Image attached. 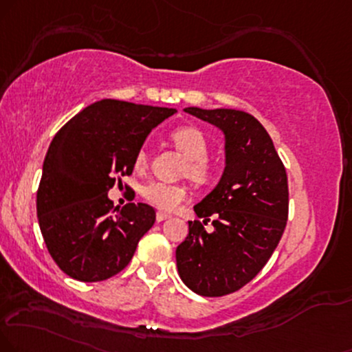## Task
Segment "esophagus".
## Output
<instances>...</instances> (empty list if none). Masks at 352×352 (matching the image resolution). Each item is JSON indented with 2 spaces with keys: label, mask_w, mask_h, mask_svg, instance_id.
Segmentation results:
<instances>
[{
  "label": "esophagus",
  "mask_w": 352,
  "mask_h": 352,
  "mask_svg": "<svg viewBox=\"0 0 352 352\" xmlns=\"http://www.w3.org/2000/svg\"><path fill=\"white\" fill-rule=\"evenodd\" d=\"M166 219H169V214L166 212H156V222H163Z\"/></svg>",
  "instance_id": "34e87169"
}]
</instances>
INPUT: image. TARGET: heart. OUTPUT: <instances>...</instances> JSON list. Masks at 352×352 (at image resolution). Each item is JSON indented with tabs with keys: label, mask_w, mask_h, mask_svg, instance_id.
Masks as SVG:
<instances>
[{
	"label": "heart",
	"mask_w": 352,
	"mask_h": 352,
	"mask_svg": "<svg viewBox=\"0 0 352 352\" xmlns=\"http://www.w3.org/2000/svg\"><path fill=\"white\" fill-rule=\"evenodd\" d=\"M171 142L186 156L183 175L196 184H207L214 177V166L207 160L209 142L196 127H181L171 133ZM146 166V151L138 150L135 155V168ZM188 188L183 184H169L162 181H151L143 188V197L162 210H175L188 199Z\"/></svg>",
	"instance_id": "b5f03b06"
}]
</instances>
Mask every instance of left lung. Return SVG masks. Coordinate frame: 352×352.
I'll return each instance as SVG.
<instances>
[{"mask_svg": "<svg viewBox=\"0 0 352 352\" xmlns=\"http://www.w3.org/2000/svg\"><path fill=\"white\" fill-rule=\"evenodd\" d=\"M225 135L219 184L194 206L199 220L176 248L179 277L192 292L222 297L254 279L279 245L289 214L285 168L258 119L235 109L186 107ZM214 217V230L203 225Z\"/></svg>", "mask_w": 352, "mask_h": 352, "instance_id": "1", "label": "left lung"}]
</instances>
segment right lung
<instances>
[{
  "mask_svg": "<svg viewBox=\"0 0 352 352\" xmlns=\"http://www.w3.org/2000/svg\"><path fill=\"white\" fill-rule=\"evenodd\" d=\"M176 109L102 99L72 117L52 140L37 190L47 250L67 276L99 282L127 266L155 223L148 204L112 206L107 192L132 175L151 129Z\"/></svg>",
  "mask_w": 352,
  "mask_h": 352,
  "instance_id": "1",
  "label": "right lung"
}]
</instances>
